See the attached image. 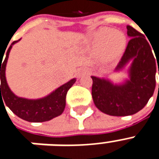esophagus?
<instances>
[{
    "mask_svg": "<svg viewBox=\"0 0 159 159\" xmlns=\"http://www.w3.org/2000/svg\"><path fill=\"white\" fill-rule=\"evenodd\" d=\"M85 74H88V70H85V69H80V70L78 71L77 75H78V77H81L83 75H85Z\"/></svg>",
    "mask_w": 159,
    "mask_h": 159,
    "instance_id": "esophagus-1",
    "label": "esophagus"
}]
</instances>
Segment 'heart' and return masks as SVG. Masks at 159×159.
<instances>
[{"label": "heart", "mask_w": 159, "mask_h": 159, "mask_svg": "<svg viewBox=\"0 0 159 159\" xmlns=\"http://www.w3.org/2000/svg\"><path fill=\"white\" fill-rule=\"evenodd\" d=\"M93 40L98 54L101 56L102 60L106 63L118 60L126 47L125 35L116 29H101L95 34Z\"/></svg>", "instance_id": "b5f03b06"}]
</instances>
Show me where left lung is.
Listing matches in <instances>:
<instances>
[{
	"label": "left lung",
	"mask_w": 159,
	"mask_h": 159,
	"mask_svg": "<svg viewBox=\"0 0 159 159\" xmlns=\"http://www.w3.org/2000/svg\"><path fill=\"white\" fill-rule=\"evenodd\" d=\"M127 30L131 39L115 70H121L133 59L129 80L122 85H114L107 80L91 76L93 103L100 111L112 116L132 115L141 110L152 96L156 85L158 57L155 59L142 33L130 25H127Z\"/></svg>",
	"instance_id": "1"
}]
</instances>
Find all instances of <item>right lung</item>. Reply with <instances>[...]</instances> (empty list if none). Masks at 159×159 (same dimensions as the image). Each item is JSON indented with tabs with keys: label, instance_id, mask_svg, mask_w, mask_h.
Masks as SVG:
<instances>
[{
	"label": "right lung",
	"instance_id": "add662e5",
	"mask_svg": "<svg viewBox=\"0 0 159 159\" xmlns=\"http://www.w3.org/2000/svg\"><path fill=\"white\" fill-rule=\"evenodd\" d=\"M19 40H15L10 45L3 62L2 60L3 57L0 58V101H4L3 104H6L16 115L28 122H45L50 120L63 113L66 107L67 92L71 88V86L75 83L76 80H71L68 83L60 86V88L43 99H26L16 96L8 87L5 71L10 50L12 45Z\"/></svg>",
	"mask_w": 159,
	"mask_h": 159
}]
</instances>
